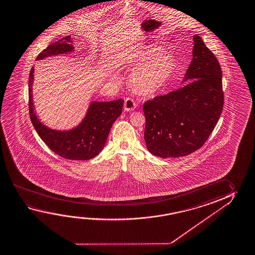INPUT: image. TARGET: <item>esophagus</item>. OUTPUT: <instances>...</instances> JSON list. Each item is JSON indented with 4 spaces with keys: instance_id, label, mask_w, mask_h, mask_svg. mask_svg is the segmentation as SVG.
I'll return each mask as SVG.
<instances>
[{
    "instance_id": "obj_1",
    "label": "esophagus",
    "mask_w": 255,
    "mask_h": 255,
    "mask_svg": "<svg viewBox=\"0 0 255 255\" xmlns=\"http://www.w3.org/2000/svg\"><path fill=\"white\" fill-rule=\"evenodd\" d=\"M136 108V102L132 100V99H126L125 101V105H124V109L126 112H129V111H132Z\"/></svg>"
}]
</instances>
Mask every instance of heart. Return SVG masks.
<instances>
[{"mask_svg": "<svg viewBox=\"0 0 255 255\" xmlns=\"http://www.w3.org/2000/svg\"><path fill=\"white\" fill-rule=\"evenodd\" d=\"M129 75V84L138 93L152 95L161 91L177 67L176 59L162 47L149 46L138 56Z\"/></svg>", "mask_w": 255, "mask_h": 255, "instance_id": "obj_1", "label": "heart"}]
</instances>
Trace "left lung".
I'll use <instances>...</instances> for the list:
<instances>
[{
  "mask_svg": "<svg viewBox=\"0 0 255 255\" xmlns=\"http://www.w3.org/2000/svg\"><path fill=\"white\" fill-rule=\"evenodd\" d=\"M193 40V59L181 82L185 84L143 105L146 148L162 158L180 157L199 149L223 109L220 63L200 36Z\"/></svg>",
  "mask_w": 255,
  "mask_h": 255,
  "instance_id": "obj_1",
  "label": "left lung"
}]
</instances>
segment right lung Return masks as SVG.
<instances>
[{"label":"right lung","instance_id":"add662e5","mask_svg":"<svg viewBox=\"0 0 255 255\" xmlns=\"http://www.w3.org/2000/svg\"><path fill=\"white\" fill-rule=\"evenodd\" d=\"M70 36L53 42L38 55L36 60L48 57L68 54L75 51ZM34 67L31 68L28 81L29 115L32 124L42 141L63 158L90 160L101 153L114 123L122 114V99L112 101H92L85 117L78 126L69 129H55L42 124L34 111L33 84Z\"/></svg>","mask_w":255,"mask_h":255}]
</instances>
